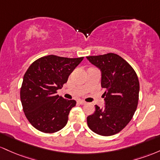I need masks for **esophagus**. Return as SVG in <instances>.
<instances>
[{"label": "esophagus", "instance_id": "obj_1", "mask_svg": "<svg viewBox=\"0 0 160 160\" xmlns=\"http://www.w3.org/2000/svg\"><path fill=\"white\" fill-rule=\"evenodd\" d=\"M78 103H79V104H81V105H84V104H85L86 103V102L85 101H84V100H79L78 101Z\"/></svg>", "mask_w": 160, "mask_h": 160}]
</instances>
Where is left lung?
I'll return each instance as SVG.
<instances>
[{
	"label": "left lung",
	"mask_w": 160,
	"mask_h": 160,
	"mask_svg": "<svg viewBox=\"0 0 160 160\" xmlns=\"http://www.w3.org/2000/svg\"><path fill=\"white\" fill-rule=\"evenodd\" d=\"M101 72L105 106L87 117L89 128L102 136L119 133L133 117L138 103L140 85L133 68L116 53L86 57Z\"/></svg>",
	"instance_id": "8db88e82"
}]
</instances>
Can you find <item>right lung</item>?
Segmentation results:
<instances>
[{"label":"right lung","instance_id":"1","mask_svg":"<svg viewBox=\"0 0 160 160\" xmlns=\"http://www.w3.org/2000/svg\"><path fill=\"white\" fill-rule=\"evenodd\" d=\"M84 57L48 55L32 62L23 77L20 99L27 119L44 133L60 131L67 124L76 101L57 94Z\"/></svg>","mask_w":160,"mask_h":160}]
</instances>
